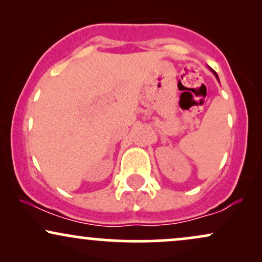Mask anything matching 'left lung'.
I'll use <instances>...</instances> for the list:
<instances>
[{"mask_svg":"<svg viewBox=\"0 0 262 262\" xmlns=\"http://www.w3.org/2000/svg\"><path fill=\"white\" fill-rule=\"evenodd\" d=\"M210 70H212V69H210ZM212 73H213V74H214V76H215V77H217V80L219 81V77H218V75H217V73H215V71H214V70H212Z\"/></svg>","mask_w":262,"mask_h":262,"instance_id":"obj_1","label":"left lung"}]
</instances>
